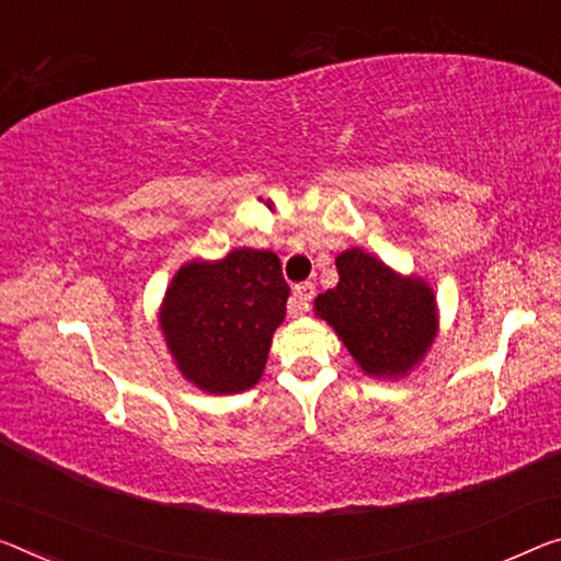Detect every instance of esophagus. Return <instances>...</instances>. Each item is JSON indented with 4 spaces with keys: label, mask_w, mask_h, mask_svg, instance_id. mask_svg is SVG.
Here are the masks:
<instances>
[{
    "label": "esophagus",
    "mask_w": 561,
    "mask_h": 561,
    "mask_svg": "<svg viewBox=\"0 0 561 561\" xmlns=\"http://www.w3.org/2000/svg\"><path fill=\"white\" fill-rule=\"evenodd\" d=\"M313 296H316V286H313V283H308V280H306V283H298V286L293 288V298H290V304H288L290 318L306 316L310 300H313Z\"/></svg>",
    "instance_id": "obj_1"
}]
</instances>
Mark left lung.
I'll list each match as a JSON object with an SVG mask.
<instances>
[{
	"label": "left lung",
	"mask_w": 561,
	"mask_h": 561,
	"mask_svg": "<svg viewBox=\"0 0 561 561\" xmlns=\"http://www.w3.org/2000/svg\"><path fill=\"white\" fill-rule=\"evenodd\" d=\"M335 268L339 286L316 298V316L331 325L366 376H409L436 341L434 288L360 248L343 251Z\"/></svg>",
	"instance_id": "8db88e82"
}]
</instances>
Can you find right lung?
Segmentation results:
<instances>
[{
  "instance_id": "add662e5",
  "label": "right lung",
  "mask_w": 561,
  "mask_h": 561,
  "mask_svg": "<svg viewBox=\"0 0 561 561\" xmlns=\"http://www.w3.org/2000/svg\"><path fill=\"white\" fill-rule=\"evenodd\" d=\"M278 255L236 248L172 275L158 325L185 381L205 393H240L261 381L273 333L286 318Z\"/></svg>"
}]
</instances>
